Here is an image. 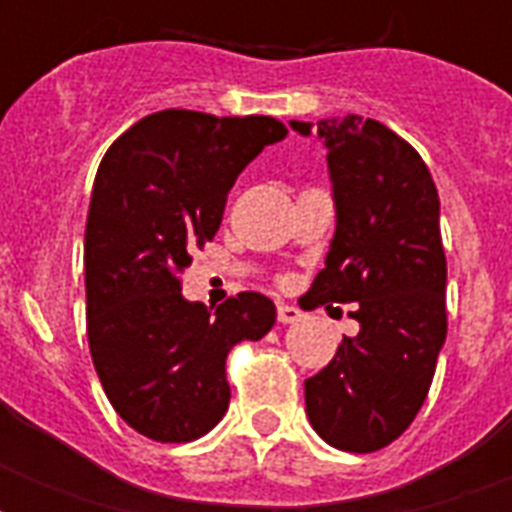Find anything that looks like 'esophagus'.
<instances>
[{"mask_svg":"<svg viewBox=\"0 0 512 512\" xmlns=\"http://www.w3.org/2000/svg\"><path fill=\"white\" fill-rule=\"evenodd\" d=\"M276 313H279L281 324H295V321L303 319V311H300V308H295V305H289V303H279Z\"/></svg>","mask_w":512,"mask_h":512,"instance_id":"1","label":"esophagus"}]
</instances>
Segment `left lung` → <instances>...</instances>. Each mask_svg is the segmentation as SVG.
I'll list each match as a JSON object with an SVG mask.
<instances>
[{
    "label": "left lung",
    "mask_w": 512,
    "mask_h": 512,
    "mask_svg": "<svg viewBox=\"0 0 512 512\" xmlns=\"http://www.w3.org/2000/svg\"><path fill=\"white\" fill-rule=\"evenodd\" d=\"M308 135L311 124L292 122ZM337 231L305 311L358 303L356 337L305 380V412L327 444L369 454L414 422L446 340V255L438 191L404 138L356 114L319 122Z\"/></svg>",
    "instance_id": "8db88e82"
}]
</instances>
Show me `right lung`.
Here are the masks:
<instances>
[{"mask_svg":"<svg viewBox=\"0 0 512 512\" xmlns=\"http://www.w3.org/2000/svg\"><path fill=\"white\" fill-rule=\"evenodd\" d=\"M287 127L273 116L167 108L132 124L103 156L84 231L87 340L108 401L132 430L185 444L228 409L225 358L260 340L276 308L260 292L188 303L183 271L215 239L239 172Z\"/></svg>","mask_w":512,"mask_h":512,"instance_id":"obj_1","label":"right lung"}]
</instances>
